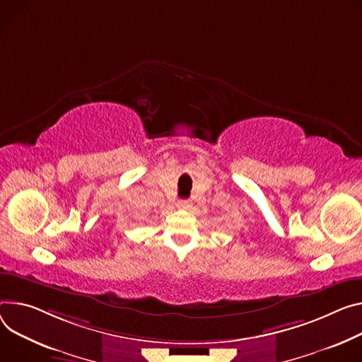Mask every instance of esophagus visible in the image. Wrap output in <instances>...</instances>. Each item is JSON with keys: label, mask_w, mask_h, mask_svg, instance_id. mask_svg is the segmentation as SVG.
I'll return each instance as SVG.
<instances>
[{"label": "esophagus", "mask_w": 362, "mask_h": 362, "mask_svg": "<svg viewBox=\"0 0 362 362\" xmlns=\"http://www.w3.org/2000/svg\"><path fill=\"white\" fill-rule=\"evenodd\" d=\"M177 206H179V208H182V209H186V208H189V206H190V202H189V201H186V199H182V201H179V202H177Z\"/></svg>", "instance_id": "34e87169"}]
</instances>
